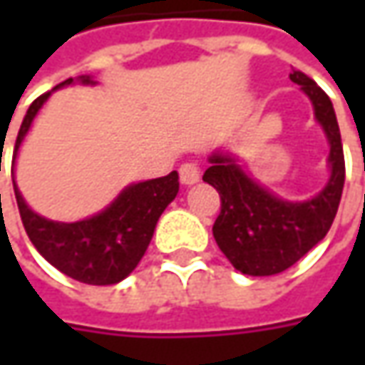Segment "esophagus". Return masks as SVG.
Segmentation results:
<instances>
[{
	"label": "esophagus",
	"instance_id": "esophagus-1",
	"mask_svg": "<svg viewBox=\"0 0 365 365\" xmlns=\"http://www.w3.org/2000/svg\"><path fill=\"white\" fill-rule=\"evenodd\" d=\"M178 176H180V182L182 185H195L201 178V168H199L197 162H185L178 168Z\"/></svg>",
	"mask_w": 365,
	"mask_h": 365
}]
</instances>
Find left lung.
<instances>
[{
    "label": "left lung",
    "instance_id": "left-lung-1",
    "mask_svg": "<svg viewBox=\"0 0 365 365\" xmlns=\"http://www.w3.org/2000/svg\"><path fill=\"white\" fill-rule=\"evenodd\" d=\"M290 81L309 95L317 121L329 140L331 178L325 189L311 201H282L254 182L225 154H213L203 175L221 199L213 225L215 242L233 268L247 276H272L297 264L327 235L344 192V146L331 99L301 71H292Z\"/></svg>",
    "mask_w": 365,
    "mask_h": 365
}]
</instances>
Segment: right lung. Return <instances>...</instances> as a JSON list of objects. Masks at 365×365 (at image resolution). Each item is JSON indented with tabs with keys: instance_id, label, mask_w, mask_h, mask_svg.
I'll use <instances>...</instances> for the list:
<instances>
[{
	"instance_id": "right-lung-1",
	"label": "right lung",
	"mask_w": 365,
	"mask_h": 365,
	"mask_svg": "<svg viewBox=\"0 0 365 365\" xmlns=\"http://www.w3.org/2000/svg\"><path fill=\"white\" fill-rule=\"evenodd\" d=\"M78 81L85 85L93 83L91 77H78ZM71 83L73 78H66L52 91ZM52 91L40 95L28 109L18 132L14 160L36 113L44 106V101ZM11 176H14V162H11ZM14 192H16L24 230L44 259H48L56 270H61L78 282L106 287L123 280L142 259L162 211L178 192V175L176 170H173L170 175L160 178L130 185L101 213L77 223H58L40 217L26 205L16 182H14Z\"/></svg>"
}]
</instances>
